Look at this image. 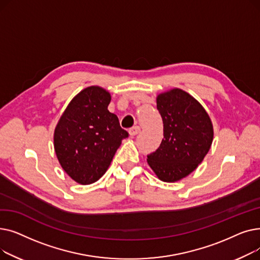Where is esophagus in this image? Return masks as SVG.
I'll list each match as a JSON object with an SVG mask.
<instances>
[{"label": "esophagus", "instance_id": "esophagus-1", "mask_svg": "<svg viewBox=\"0 0 260 260\" xmlns=\"http://www.w3.org/2000/svg\"><path fill=\"white\" fill-rule=\"evenodd\" d=\"M140 131H141V127L139 125H136V126H134L129 129V135L131 136H136V135H138L140 133Z\"/></svg>", "mask_w": 260, "mask_h": 260}]
</instances>
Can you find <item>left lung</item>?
Listing matches in <instances>:
<instances>
[{"label": "left lung", "mask_w": 260, "mask_h": 260, "mask_svg": "<svg viewBox=\"0 0 260 260\" xmlns=\"http://www.w3.org/2000/svg\"><path fill=\"white\" fill-rule=\"evenodd\" d=\"M156 101L163 139L147 163L161 181L176 182L194 172L209 153L213 124L203 106L180 88L159 93Z\"/></svg>", "instance_id": "left-lung-1"}]
</instances>
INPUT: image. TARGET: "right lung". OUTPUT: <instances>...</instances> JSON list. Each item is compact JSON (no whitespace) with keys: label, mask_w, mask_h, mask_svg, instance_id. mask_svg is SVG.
<instances>
[{"label":"right lung","mask_w":260,"mask_h":260,"mask_svg":"<svg viewBox=\"0 0 260 260\" xmlns=\"http://www.w3.org/2000/svg\"><path fill=\"white\" fill-rule=\"evenodd\" d=\"M112 97L92 85L76 94L60 117L53 133V146L60 166L80 184L98 181L105 174L128 133L109 113Z\"/></svg>","instance_id":"right-lung-1"}]
</instances>
